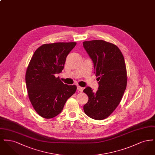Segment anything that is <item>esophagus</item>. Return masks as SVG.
<instances>
[{"label": "esophagus", "instance_id": "34e87169", "mask_svg": "<svg viewBox=\"0 0 155 155\" xmlns=\"http://www.w3.org/2000/svg\"><path fill=\"white\" fill-rule=\"evenodd\" d=\"M77 90L80 91V92H82L83 91V88L81 87L80 86H77Z\"/></svg>", "mask_w": 155, "mask_h": 155}]
</instances>
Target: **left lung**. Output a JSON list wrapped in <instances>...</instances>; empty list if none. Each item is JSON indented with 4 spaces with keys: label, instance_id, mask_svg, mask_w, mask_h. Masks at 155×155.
<instances>
[{
    "label": "left lung",
    "instance_id": "obj_1",
    "mask_svg": "<svg viewBox=\"0 0 155 155\" xmlns=\"http://www.w3.org/2000/svg\"><path fill=\"white\" fill-rule=\"evenodd\" d=\"M83 46L93 61L99 81L95 93L89 87L84 89L88 96L84 111L89 117L101 120L116 109L124 93L127 83L124 58L116 45L103 40L84 41Z\"/></svg>",
    "mask_w": 155,
    "mask_h": 155
}]
</instances>
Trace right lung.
<instances>
[{"label": "right lung", "instance_id": "1", "mask_svg": "<svg viewBox=\"0 0 155 155\" xmlns=\"http://www.w3.org/2000/svg\"><path fill=\"white\" fill-rule=\"evenodd\" d=\"M76 42H57L39 46L30 60L25 82L30 102L37 113L52 118L63 110L77 87L64 84L55 74L60 73L68 53Z\"/></svg>", "mask_w": 155, "mask_h": 155}]
</instances>
